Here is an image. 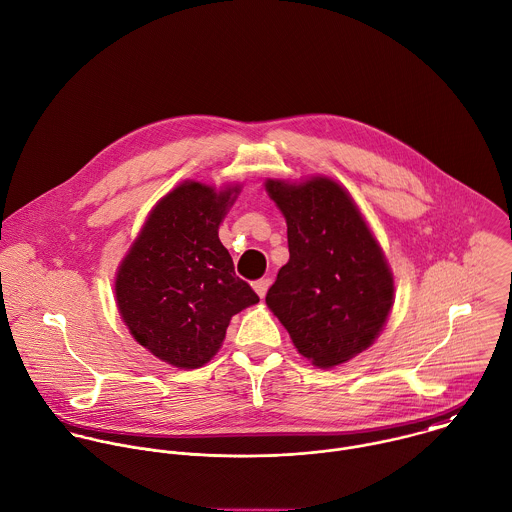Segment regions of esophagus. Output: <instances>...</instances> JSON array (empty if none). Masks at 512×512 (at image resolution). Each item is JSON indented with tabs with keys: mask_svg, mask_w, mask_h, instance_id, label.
Returning <instances> with one entry per match:
<instances>
[{
	"mask_svg": "<svg viewBox=\"0 0 512 512\" xmlns=\"http://www.w3.org/2000/svg\"><path fill=\"white\" fill-rule=\"evenodd\" d=\"M269 285H271V281H269V279H259V281H255V283H253V289H255V293L263 299V297H265V293H267V289H269Z\"/></svg>",
	"mask_w": 512,
	"mask_h": 512,
	"instance_id": "1",
	"label": "esophagus"
}]
</instances>
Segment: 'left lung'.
Masks as SVG:
<instances>
[{
  "label": "left lung",
  "mask_w": 512,
  "mask_h": 512,
  "mask_svg": "<svg viewBox=\"0 0 512 512\" xmlns=\"http://www.w3.org/2000/svg\"><path fill=\"white\" fill-rule=\"evenodd\" d=\"M265 189L285 215L289 241V261L265 301L315 367L347 363L373 345L395 301L383 249L337 181L269 179Z\"/></svg>",
  "instance_id": "obj_1"
}]
</instances>
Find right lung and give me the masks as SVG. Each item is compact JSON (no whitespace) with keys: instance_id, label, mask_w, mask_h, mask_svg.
<instances>
[{"instance_id":"obj_1","label":"right lung","mask_w":512,"mask_h":512,"mask_svg":"<svg viewBox=\"0 0 512 512\" xmlns=\"http://www.w3.org/2000/svg\"><path fill=\"white\" fill-rule=\"evenodd\" d=\"M237 193L239 185L215 191L183 181L151 209L119 265L115 299L123 323L173 367H203L221 349L231 317L259 303L219 241Z\"/></svg>"}]
</instances>
